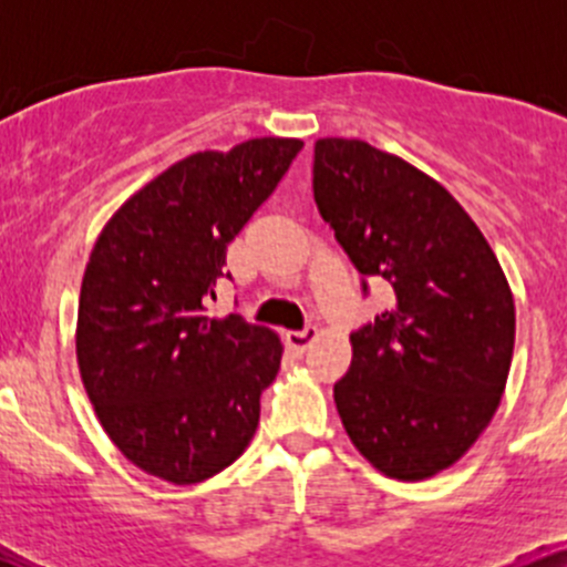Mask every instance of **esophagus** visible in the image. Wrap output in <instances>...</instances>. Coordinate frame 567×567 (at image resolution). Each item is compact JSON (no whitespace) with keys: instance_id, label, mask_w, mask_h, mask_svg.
I'll use <instances>...</instances> for the list:
<instances>
[{"instance_id":"34e87169","label":"esophagus","mask_w":567,"mask_h":567,"mask_svg":"<svg viewBox=\"0 0 567 567\" xmlns=\"http://www.w3.org/2000/svg\"><path fill=\"white\" fill-rule=\"evenodd\" d=\"M285 341H288V347L296 351V354H303V351L317 341V328L309 324V328L303 330H290V333L285 336Z\"/></svg>"}]
</instances>
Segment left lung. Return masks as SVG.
<instances>
[{"mask_svg": "<svg viewBox=\"0 0 567 567\" xmlns=\"http://www.w3.org/2000/svg\"><path fill=\"white\" fill-rule=\"evenodd\" d=\"M315 202L360 275L394 301L351 336L333 396L373 470L419 483L451 470L496 415L514 354V296L458 199L396 154L315 143Z\"/></svg>", "mask_w": 567, "mask_h": 567, "instance_id": "8db88e82", "label": "left lung"}]
</instances>
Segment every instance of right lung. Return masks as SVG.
<instances>
[{"mask_svg":"<svg viewBox=\"0 0 567 567\" xmlns=\"http://www.w3.org/2000/svg\"><path fill=\"white\" fill-rule=\"evenodd\" d=\"M303 148L250 138L175 162L97 234L76 309V362L103 432L130 464L197 485L250 445L282 341L213 317L226 245Z\"/></svg>","mask_w":567,"mask_h":567,"instance_id":"obj_1","label":"right lung"}]
</instances>
